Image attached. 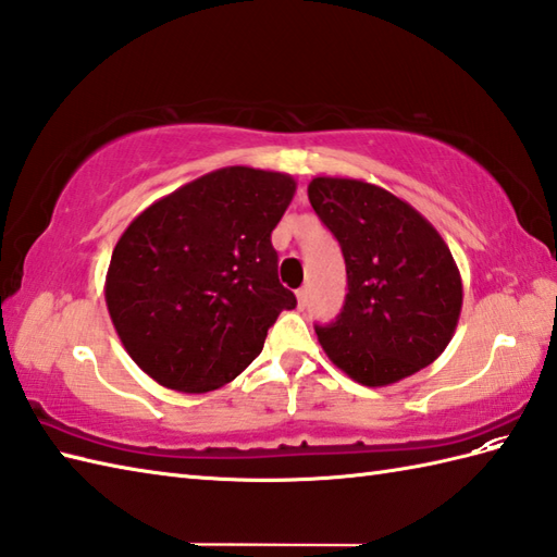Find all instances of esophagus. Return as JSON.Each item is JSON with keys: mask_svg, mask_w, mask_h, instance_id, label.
I'll return each instance as SVG.
<instances>
[{"mask_svg": "<svg viewBox=\"0 0 557 557\" xmlns=\"http://www.w3.org/2000/svg\"><path fill=\"white\" fill-rule=\"evenodd\" d=\"M297 304H299V309H304V306L309 304V289H306V287L297 289Z\"/></svg>", "mask_w": 557, "mask_h": 557, "instance_id": "1", "label": "esophagus"}]
</instances>
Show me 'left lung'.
Returning a JSON list of instances; mask_svg holds the SVG:
<instances>
[{"instance_id": "1", "label": "left lung", "mask_w": 557, "mask_h": 557, "mask_svg": "<svg viewBox=\"0 0 557 557\" xmlns=\"http://www.w3.org/2000/svg\"><path fill=\"white\" fill-rule=\"evenodd\" d=\"M309 200L347 263L342 313L315 325L330 361L366 387L433 363L461 313L459 268L443 236L407 200L361 180L315 176Z\"/></svg>"}]
</instances>
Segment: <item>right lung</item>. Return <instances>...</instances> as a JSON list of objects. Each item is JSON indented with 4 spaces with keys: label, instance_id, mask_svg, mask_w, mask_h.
Returning <instances> with one entry per match:
<instances>
[{
    "label": "right lung",
    "instance_id": "1",
    "mask_svg": "<svg viewBox=\"0 0 557 557\" xmlns=\"http://www.w3.org/2000/svg\"><path fill=\"white\" fill-rule=\"evenodd\" d=\"M289 174L222 168L148 206L104 277L112 325L140 371L176 393H210L251 363L297 297L280 285L270 234Z\"/></svg>",
    "mask_w": 557,
    "mask_h": 557
}]
</instances>
